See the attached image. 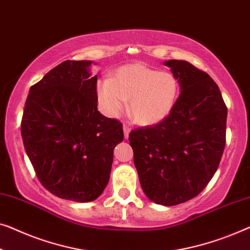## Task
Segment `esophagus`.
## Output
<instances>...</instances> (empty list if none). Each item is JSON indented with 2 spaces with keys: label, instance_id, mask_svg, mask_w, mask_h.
<instances>
[{
  "label": "esophagus",
  "instance_id": "obj_1",
  "mask_svg": "<svg viewBox=\"0 0 250 250\" xmlns=\"http://www.w3.org/2000/svg\"><path fill=\"white\" fill-rule=\"evenodd\" d=\"M123 132H124L125 139H128V135H129V132H131V128H129L128 126L124 125V126H123Z\"/></svg>",
  "mask_w": 250,
  "mask_h": 250
}]
</instances>
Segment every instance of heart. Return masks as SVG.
Segmentation results:
<instances>
[{
    "label": "heart",
    "instance_id": "b5f03b06",
    "mask_svg": "<svg viewBox=\"0 0 250 250\" xmlns=\"http://www.w3.org/2000/svg\"><path fill=\"white\" fill-rule=\"evenodd\" d=\"M178 81L169 72H160L146 64L119 67L110 80L97 85L101 109L117 117L129 100V111L137 124L150 126L169 116L178 97Z\"/></svg>",
    "mask_w": 250,
    "mask_h": 250
}]
</instances>
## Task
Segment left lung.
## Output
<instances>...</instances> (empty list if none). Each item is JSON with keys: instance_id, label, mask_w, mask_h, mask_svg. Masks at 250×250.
I'll list each match as a JSON object with an SVG mask.
<instances>
[{"instance_id": "1", "label": "left lung", "mask_w": 250, "mask_h": 250, "mask_svg": "<svg viewBox=\"0 0 250 250\" xmlns=\"http://www.w3.org/2000/svg\"><path fill=\"white\" fill-rule=\"evenodd\" d=\"M180 88L171 113L131 132L141 187L154 203L173 206L197 196L219 167L226 146L227 107L216 83L187 61L164 62Z\"/></svg>"}]
</instances>
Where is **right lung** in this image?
<instances>
[{"label": "right lung", "instance_id": "right-lung-1", "mask_svg": "<svg viewBox=\"0 0 250 250\" xmlns=\"http://www.w3.org/2000/svg\"><path fill=\"white\" fill-rule=\"evenodd\" d=\"M92 61H64L29 90L21 135L36 176L55 196L98 198L109 182L123 126L98 110Z\"/></svg>", "mask_w": 250, "mask_h": 250}]
</instances>
